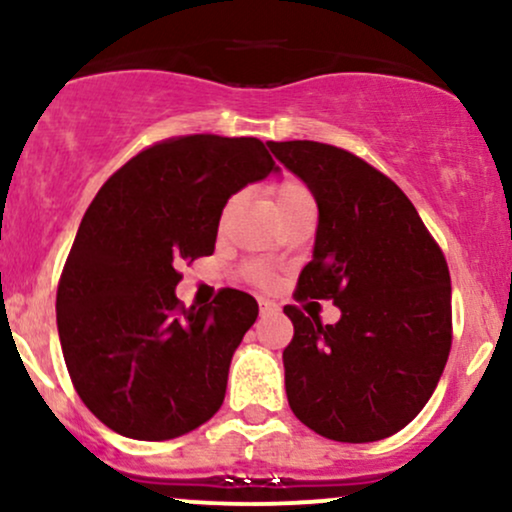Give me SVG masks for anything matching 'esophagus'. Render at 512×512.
Segmentation results:
<instances>
[{
    "label": "esophagus",
    "instance_id": "1",
    "mask_svg": "<svg viewBox=\"0 0 512 512\" xmlns=\"http://www.w3.org/2000/svg\"><path fill=\"white\" fill-rule=\"evenodd\" d=\"M260 313H262V315L276 313V305H274L272 301H267V298H260Z\"/></svg>",
    "mask_w": 512,
    "mask_h": 512
}]
</instances>
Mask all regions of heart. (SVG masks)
<instances>
[{"instance_id":"heart-1","label":"heart","mask_w":512,"mask_h":512,"mask_svg":"<svg viewBox=\"0 0 512 512\" xmlns=\"http://www.w3.org/2000/svg\"><path fill=\"white\" fill-rule=\"evenodd\" d=\"M272 192H274L276 211H279V214H284V211L298 207V204L313 202V195H310L308 185H305V182H301V180H296V178H284V180H279V182H276V185H274ZM238 199H240L238 195H233L231 199H228L226 204H223L221 216H219L221 226H223V221H226L228 216H231V211L238 207ZM245 276H248L252 284L264 286V284H267V281H269V269L264 267V264H260V262H250L248 267H245Z\"/></svg>"}]
</instances>
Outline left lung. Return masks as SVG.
Here are the masks:
<instances>
[{"label":"left lung","instance_id":"1","mask_svg":"<svg viewBox=\"0 0 512 512\" xmlns=\"http://www.w3.org/2000/svg\"><path fill=\"white\" fill-rule=\"evenodd\" d=\"M313 192L320 221L313 260L293 298L334 301L322 325L286 305L291 411L339 443L390 438L424 409L452 344L450 272L409 197L351 151L320 142H267Z\"/></svg>","mask_w":512,"mask_h":512}]
</instances>
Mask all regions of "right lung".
Masks as SVG:
<instances>
[{
    "mask_svg": "<svg viewBox=\"0 0 512 512\" xmlns=\"http://www.w3.org/2000/svg\"><path fill=\"white\" fill-rule=\"evenodd\" d=\"M272 170L255 137H170L129 158L86 209L57 330L81 402L120 436L178 438L219 411L257 301L221 289L214 305L185 308L178 267L214 252L223 204Z\"/></svg>",
    "mask_w": 512,
    "mask_h": 512,
    "instance_id": "add662e5",
    "label": "right lung"
}]
</instances>
